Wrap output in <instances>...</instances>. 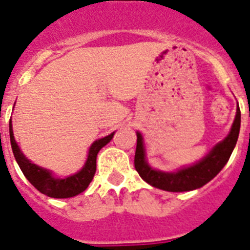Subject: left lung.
<instances>
[{"instance_id": "1", "label": "left lung", "mask_w": 250, "mask_h": 250, "mask_svg": "<svg viewBox=\"0 0 250 250\" xmlns=\"http://www.w3.org/2000/svg\"><path fill=\"white\" fill-rule=\"evenodd\" d=\"M240 131V109H236L235 118L227 137L210 149L200 161L190 166L181 167L176 171L156 170L148 164L146 158V149L143 137L137 132V147L134 155V167L140 176L153 188H161L170 192H184L203 188L221 171L229 161L230 155L238 141Z\"/></svg>"}]
</instances>
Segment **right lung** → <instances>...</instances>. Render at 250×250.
<instances>
[{
	"label": "right lung",
	"instance_id": "add662e5",
	"mask_svg": "<svg viewBox=\"0 0 250 250\" xmlns=\"http://www.w3.org/2000/svg\"><path fill=\"white\" fill-rule=\"evenodd\" d=\"M113 136H114V132L105 136V137L94 141L92 146L89 147L88 156H86V161L84 166L77 173L60 179V177H56L50 170L32 164L29 158H26V156L23 155L17 142L15 141L14 131H12V121H10L11 147H12V152H14V156L16 158V162L20 166L21 171H22L26 179L31 182L32 186L38 188L41 194L46 195L49 197H55V199H66V197L77 196L80 192L86 190V188L94 177L95 170H97V155L107 143L110 142Z\"/></svg>",
	"mask_w": 250,
	"mask_h": 250
}]
</instances>
